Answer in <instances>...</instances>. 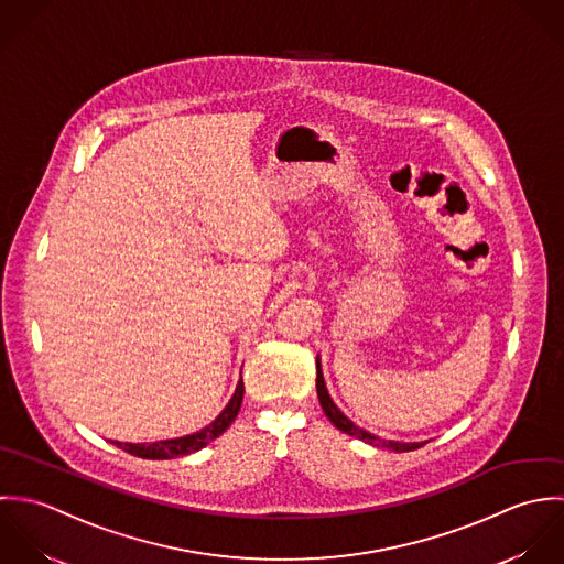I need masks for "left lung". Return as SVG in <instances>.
Wrapping results in <instances>:
<instances>
[{"label": "left lung", "instance_id": "left-lung-1", "mask_svg": "<svg viewBox=\"0 0 564 564\" xmlns=\"http://www.w3.org/2000/svg\"><path fill=\"white\" fill-rule=\"evenodd\" d=\"M316 390H318V401H321V408H323V412H325V416L338 427L339 432H344V434H348V436H352V438H357V441H364V443H368V445H372V447H381V449H390L397 451V453H401V451H414L419 449V447H423L425 443H399V441H381L379 436H375V434H370V432H366V430H361V427H357L348 416H344V412L339 410L338 405L334 403V399H332V394H329V390H327V383H325V377H323V366H321V357L316 359Z\"/></svg>", "mask_w": 564, "mask_h": 564}]
</instances>
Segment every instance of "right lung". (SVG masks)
<instances>
[{"instance_id":"right-lung-1","label":"right lung","mask_w":564,"mask_h":564,"mask_svg":"<svg viewBox=\"0 0 564 564\" xmlns=\"http://www.w3.org/2000/svg\"><path fill=\"white\" fill-rule=\"evenodd\" d=\"M241 399H243V381L239 377L237 381V388L228 401L225 410L220 412V416L207 425L205 430L196 432V434H189V436H183V438H172V441H156V443H115L119 449L128 451L137 457H143V459H174V457H181V455H189V453H196V451L207 447L212 441H216L218 436H223L228 425L235 421L239 408H241Z\"/></svg>"}]
</instances>
